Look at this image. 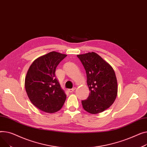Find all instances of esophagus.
Listing matches in <instances>:
<instances>
[{
  "label": "esophagus",
  "instance_id": "obj_1",
  "mask_svg": "<svg viewBox=\"0 0 147 147\" xmlns=\"http://www.w3.org/2000/svg\"><path fill=\"white\" fill-rule=\"evenodd\" d=\"M75 88H71V89H69L68 91L69 92H72L75 91Z\"/></svg>",
  "mask_w": 147,
  "mask_h": 147
}]
</instances>
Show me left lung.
Instances as JSON below:
<instances>
[{
    "label": "left lung",
    "instance_id": "obj_1",
    "mask_svg": "<svg viewBox=\"0 0 147 147\" xmlns=\"http://www.w3.org/2000/svg\"><path fill=\"white\" fill-rule=\"evenodd\" d=\"M87 74L90 93L82 100L84 109L91 114L106 110L114 102L117 94V82L112 67L94 52L77 55Z\"/></svg>",
    "mask_w": 147,
    "mask_h": 147
}]
</instances>
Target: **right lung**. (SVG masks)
I'll use <instances>...</instances> for the list:
<instances>
[{"label": "right lung", "instance_id": "add662e5", "mask_svg": "<svg viewBox=\"0 0 147 147\" xmlns=\"http://www.w3.org/2000/svg\"><path fill=\"white\" fill-rule=\"evenodd\" d=\"M67 56L51 51L34 60L25 80V90L32 104L46 113L57 111L64 105L66 96L56 78V69Z\"/></svg>", "mask_w": 147, "mask_h": 147}]
</instances>
